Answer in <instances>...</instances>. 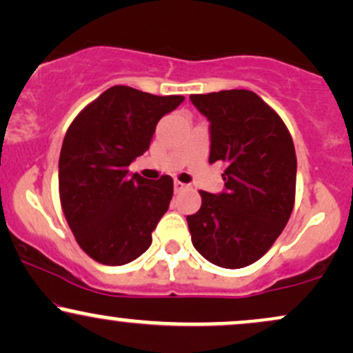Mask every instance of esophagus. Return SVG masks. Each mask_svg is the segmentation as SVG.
Masks as SVG:
<instances>
[{
  "label": "esophagus",
  "instance_id": "esophagus-1",
  "mask_svg": "<svg viewBox=\"0 0 353 353\" xmlns=\"http://www.w3.org/2000/svg\"><path fill=\"white\" fill-rule=\"evenodd\" d=\"M188 188H189V185L184 184V182H181V181L174 182V190H176V192H181V190H184V189H188Z\"/></svg>",
  "mask_w": 353,
  "mask_h": 353
}]
</instances>
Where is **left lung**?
Segmentation results:
<instances>
[{"label": "left lung", "instance_id": "8db88e82", "mask_svg": "<svg viewBox=\"0 0 353 353\" xmlns=\"http://www.w3.org/2000/svg\"><path fill=\"white\" fill-rule=\"evenodd\" d=\"M210 121L209 163H222L225 192L199 190L201 209L188 216L192 244L224 269L264 255L289 222L297 157L282 117L247 89L190 94Z\"/></svg>", "mask_w": 353, "mask_h": 353}]
</instances>
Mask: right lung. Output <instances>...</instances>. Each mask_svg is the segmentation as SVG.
<instances>
[{
  "label": "right lung",
  "mask_w": 353,
  "mask_h": 353,
  "mask_svg": "<svg viewBox=\"0 0 353 353\" xmlns=\"http://www.w3.org/2000/svg\"><path fill=\"white\" fill-rule=\"evenodd\" d=\"M182 101L112 86L68 128L59 154L61 208L76 242L99 264H128L151 245L174 182L131 176L129 164L148 151L156 124Z\"/></svg>",
  "instance_id": "obj_1"
}]
</instances>
